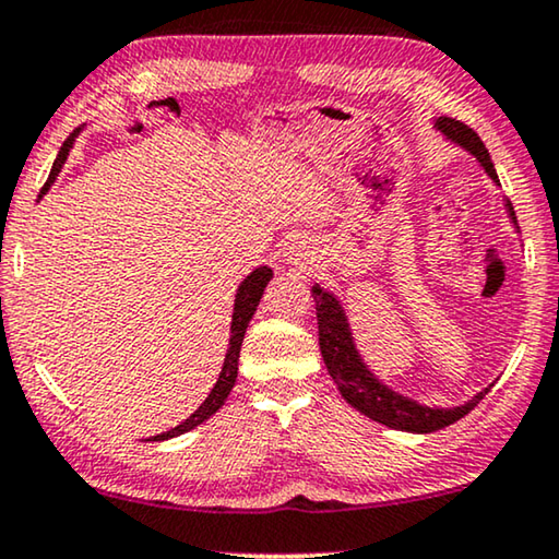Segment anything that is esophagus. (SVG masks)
<instances>
[{
	"instance_id": "esophagus-1",
	"label": "esophagus",
	"mask_w": 559,
	"mask_h": 559,
	"mask_svg": "<svg viewBox=\"0 0 559 559\" xmlns=\"http://www.w3.org/2000/svg\"><path fill=\"white\" fill-rule=\"evenodd\" d=\"M308 255H311V253L306 251V246H290V251H288V261H290V263H296L298 269H304V265L308 263Z\"/></svg>"
}]
</instances>
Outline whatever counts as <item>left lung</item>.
Wrapping results in <instances>:
<instances>
[{"mask_svg": "<svg viewBox=\"0 0 559 559\" xmlns=\"http://www.w3.org/2000/svg\"><path fill=\"white\" fill-rule=\"evenodd\" d=\"M437 128L444 132L452 143L469 150V153L481 163V168L487 170L489 178L499 182L492 157H489L487 147L479 140L477 132L454 118H439ZM507 211L512 215V223H518L514 221V211L510 203H507ZM311 294L316 301V319H319V346L323 364H326L333 384L338 386L341 396H344L356 412L369 416V419L386 424L391 429L429 435V431L444 429L449 424L460 421L462 416L469 414L474 406L489 394V389H492L489 386L485 391H479V394L469 399V402L462 406H452V409H429V406H421L412 402V399L396 394V391L381 384V381L366 369V364L361 361V356L354 346L352 329H348L344 308L336 301V296L323 290L321 286H313Z\"/></svg>", "mask_w": 559, "mask_h": 559, "instance_id": "left-lung-1", "label": "left lung"}]
</instances>
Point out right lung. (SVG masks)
I'll use <instances>...</instances> for the list:
<instances>
[{
	"mask_svg": "<svg viewBox=\"0 0 559 559\" xmlns=\"http://www.w3.org/2000/svg\"><path fill=\"white\" fill-rule=\"evenodd\" d=\"M78 132H80V128L74 130L72 135L64 140V145L60 147V153H57V157H55V165H52V170H49V178H47V182H45V188H41L39 198L47 193L49 186H52L55 178H57V173L62 170V165H64V160H67V155H70V147H72V143H74V138H78ZM271 276H273V271L269 269V265H261V269H255V271L251 273V276H248V278L238 286L236 306H233V323H230L228 354H226V361H223L221 377H218V381H215V386L211 389V394H207L205 402L200 404L198 409H195L193 414H190L186 421L178 424V427L170 429V431H163V435H157V437L147 439V441H163V439H173V437H178V435H186V431L195 429L198 424H203L205 419H211V416L221 409L223 402H226L228 394H230L233 384H236L240 344H243V336H246L248 323H251V319H253V313H255V308H258V301H261L263 288H265V283L271 281Z\"/></svg>",
	"mask_w": 559,
	"mask_h": 559,
	"instance_id": "right-lung-1",
	"label": "right lung"
}]
</instances>
